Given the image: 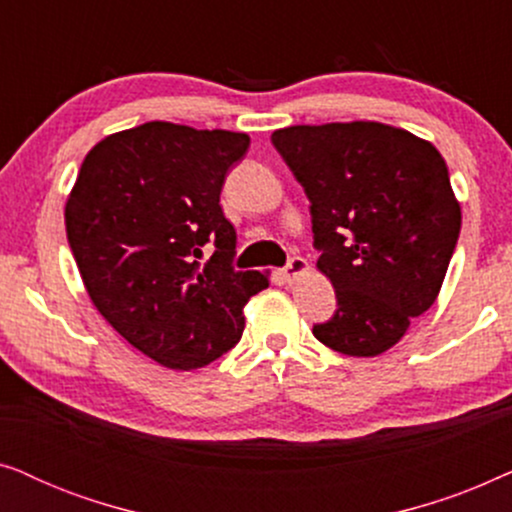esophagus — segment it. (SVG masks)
I'll list each match as a JSON object with an SVG mask.
<instances>
[{
	"instance_id": "obj_1",
	"label": "esophagus",
	"mask_w": 512,
	"mask_h": 512,
	"mask_svg": "<svg viewBox=\"0 0 512 512\" xmlns=\"http://www.w3.org/2000/svg\"><path fill=\"white\" fill-rule=\"evenodd\" d=\"M305 270H307L305 258L293 256V258H289V263H286L284 268H282V277L286 279V282H293V279H296L298 275H303Z\"/></svg>"
}]
</instances>
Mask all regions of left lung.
Masks as SVG:
<instances>
[{
  "label": "left lung",
  "instance_id": "1",
  "mask_svg": "<svg viewBox=\"0 0 512 512\" xmlns=\"http://www.w3.org/2000/svg\"><path fill=\"white\" fill-rule=\"evenodd\" d=\"M272 146L310 200L319 270L338 310L314 324L347 356L394 347L443 286L461 209L436 146L391 125H293Z\"/></svg>",
  "mask_w": 512,
  "mask_h": 512
}]
</instances>
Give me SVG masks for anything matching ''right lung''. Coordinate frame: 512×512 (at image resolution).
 I'll return each instance as SVG.
<instances>
[{
  "instance_id": "obj_1",
  "label": "right lung",
  "mask_w": 512,
  "mask_h": 512,
  "mask_svg": "<svg viewBox=\"0 0 512 512\" xmlns=\"http://www.w3.org/2000/svg\"><path fill=\"white\" fill-rule=\"evenodd\" d=\"M247 149L244 132L151 121L95 144L67 200L90 300L165 368H202L233 349L244 305L268 289L258 270L233 268L237 235L219 205Z\"/></svg>"
}]
</instances>
